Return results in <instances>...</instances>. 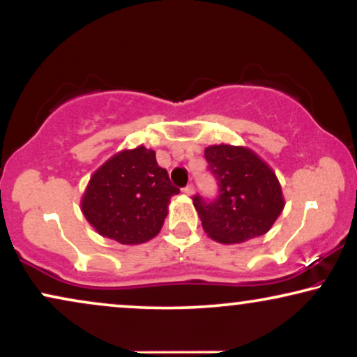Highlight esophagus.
<instances>
[{
    "label": "esophagus",
    "instance_id": "1",
    "mask_svg": "<svg viewBox=\"0 0 357 357\" xmlns=\"http://www.w3.org/2000/svg\"><path fill=\"white\" fill-rule=\"evenodd\" d=\"M183 193H185V195H188V197H192V195L195 193V187H193V183H188L187 187L183 188Z\"/></svg>",
    "mask_w": 357,
    "mask_h": 357
}]
</instances>
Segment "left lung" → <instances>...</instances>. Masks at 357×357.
<instances>
[{
    "mask_svg": "<svg viewBox=\"0 0 357 357\" xmlns=\"http://www.w3.org/2000/svg\"><path fill=\"white\" fill-rule=\"evenodd\" d=\"M204 158L219 187L218 198L211 202L193 197L204 232L229 245L270 231L284 208L281 185L271 167L242 146H208Z\"/></svg>",
    "mask_w": 357,
    "mask_h": 357,
    "instance_id": "1",
    "label": "left lung"
}]
</instances>
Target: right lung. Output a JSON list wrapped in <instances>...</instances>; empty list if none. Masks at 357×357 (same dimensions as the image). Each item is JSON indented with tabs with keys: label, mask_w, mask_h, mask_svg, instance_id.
I'll return each mask as SVG.
<instances>
[{
	"label": "right lung",
	"mask_w": 357,
	"mask_h": 357,
	"mask_svg": "<svg viewBox=\"0 0 357 357\" xmlns=\"http://www.w3.org/2000/svg\"><path fill=\"white\" fill-rule=\"evenodd\" d=\"M178 192L154 151L138 146L120 151L96 170L81 209L102 237L138 245L158 236L170 198Z\"/></svg>",
	"instance_id": "add662e5"
}]
</instances>
